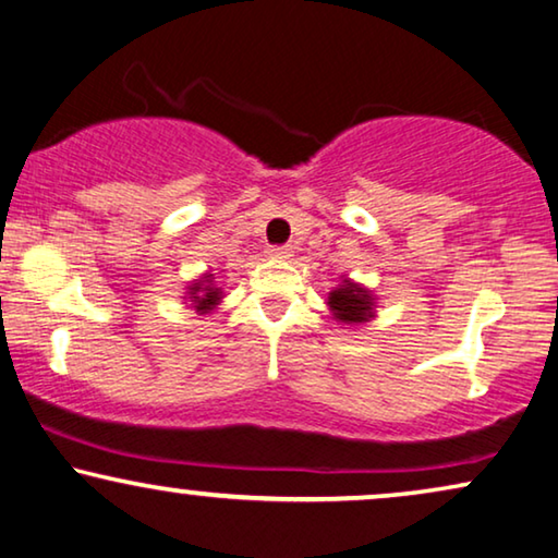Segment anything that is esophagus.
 I'll list each match as a JSON object with an SVG mask.
<instances>
[{
	"label": "esophagus",
	"instance_id": "esophagus-1",
	"mask_svg": "<svg viewBox=\"0 0 558 558\" xmlns=\"http://www.w3.org/2000/svg\"><path fill=\"white\" fill-rule=\"evenodd\" d=\"M268 255L286 260V257H290V245H272V247H268Z\"/></svg>",
	"mask_w": 558,
	"mask_h": 558
}]
</instances>
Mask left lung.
<instances>
[{"label": "left lung", "mask_w": 558, "mask_h": 558, "mask_svg": "<svg viewBox=\"0 0 558 558\" xmlns=\"http://www.w3.org/2000/svg\"><path fill=\"white\" fill-rule=\"evenodd\" d=\"M328 305H331L333 316L341 324H364L366 318H372L374 301L368 295V290L354 286V282H343L328 295Z\"/></svg>", "instance_id": "1"}]
</instances>
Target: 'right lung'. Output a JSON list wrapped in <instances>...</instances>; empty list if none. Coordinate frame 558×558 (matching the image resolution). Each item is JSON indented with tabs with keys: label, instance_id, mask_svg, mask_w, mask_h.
<instances>
[{
	"label": "right lung",
	"instance_id": "add662e5",
	"mask_svg": "<svg viewBox=\"0 0 558 558\" xmlns=\"http://www.w3.org/2000/svg\"><path fill=\"white\" fill-rule=\"evenodd\" d=\"M190 293L194 298V308L207 313L215 308L219 303V288H211V276H207V280L194 282V288H190Z\"/></svg>",
	"mask_w": 558,
	"mask_h": 558
}]
</instances>
